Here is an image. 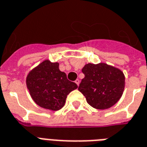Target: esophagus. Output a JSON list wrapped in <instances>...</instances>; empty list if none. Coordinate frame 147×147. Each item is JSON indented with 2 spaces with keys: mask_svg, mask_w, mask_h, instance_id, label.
I'll return each mask as SVG.
<instances>
[{
  "mask_svg": "<svg viewBox=\"0 0 147 147\" xmlns=\"http://www.w3.org/2000/svg\"><path fill=\"white\" fill-rule=\"evenodd\" d=\"M75 83H76V84H77V85L79 86V84H80V80H79V79H77V80H75Z\"/></svg>",
  "mask_w": 147,
  "mask_h": 147,
  "instance_id": "esophagus-1",
  "label": "esophagus"
}]
</instances>
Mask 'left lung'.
<instances>
[{"label": "left lung", "mask_w": 147, "mask_h": 147, "mask_svg": "<svg viewBox=\"0 0 147 147\" xmlns=\"http://www.w3.org/2000/svg\"><path fill=\"white\" fill-rule=\"evenodd\" d=\"M84 78L78 90L90 105L99 110L108 109L121 97L125 77L121 70L106 63H88L82 69Z\"/></svg>", "instance_id": "8db88e82"}]
</instances>
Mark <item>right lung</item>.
<instances>
[{
	"label": "right lung",
	"mask_w": 147,
	"mask_h": 147,
	"mask_svg": "<svg viewBox=\"0 0 147 147\" xmlns=\"http://www.w3.org/2000/svg\"><path fill=\"white\" fill-rule=\"evenodd\" d=\"M27 89L37 105L51 110L63 107L68 94L77 85L70 81L59 63L45 61L31 70L27 77Z\"/></svg>",
	"instance_id": "right-lung-1"
}]
</instances>
